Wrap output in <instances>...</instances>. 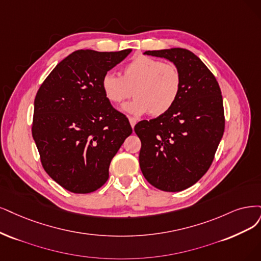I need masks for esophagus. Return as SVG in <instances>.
<instances>
[{"label": "esophagus", "instance_id": "34e87169", "mask_svg": "<svg viewBox=\"0 0 261 261\" xmlns=\"http://www.w3.org/2000/svg\"><path fill=\"white\" fill-rule=\"evenodd\" d=\"M129 121H130L131 127H132V128H134V125L137 124V119H136V118H132V117H130V118H129Z\"/></svg>", "mask_w": 261, "mask_h": 261}]
</instances>
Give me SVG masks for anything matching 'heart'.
<instances>
[{
  "instance_id": "heart-1",
  "label": "heart",
  "mask_w": 261,
  "mask_h": 261,
  "mask_svg": "<svg viewBox=\"0 0 261 261\" xmlns=\"http://www.w3.org/2000/svg\"><path fill=\"white\" fill-rule=\"evenodd\" d=\"M101 87L106 100L115 105L136 96L132 102L122 106L123 113L136 117L150 113L159 117L170 112L176 103L181 89V75L173 63L139 56L123 66L122 76L105 73Z\"/></svg>"
}]
</instances>
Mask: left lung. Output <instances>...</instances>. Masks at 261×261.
Listing matches in <instances>:
<instances>
[{"mask_svg":"<svg viewBox=\"0 0 261 261\" xmlns=\"http://www.w3.org/2000/svg\"><path fill=\"white\" fill-rule=\"evenodd\" d=\"M178 67L181 89L167 114L136 124L142 142L140 167L148 182L163 191H181L203 176L225 130L219 85L199 57L182 48L147 50Z\"/></svg>","mask_w":261,"mask_h":261,"instance_id":"8db88e82","label":"left lung"}]
</instances>
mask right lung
<instances>
[{"instance_id":"add662e5","label":"right lung","mask_w":261,"mask_h":261,"mask_svg":"<svg viewBox=\"0 0 261 261\" xmlns=\"http://www.w3.org/2000/svg\"><path fill=\"white\" fill-rule=\"evenodd\" d=\"M132 50H76L56 65L34 100L32 136L56 182L88 194L109 178L113 157L132 133L128 118L106 100L101 80Z\"/></svg>"}]
</instances>
